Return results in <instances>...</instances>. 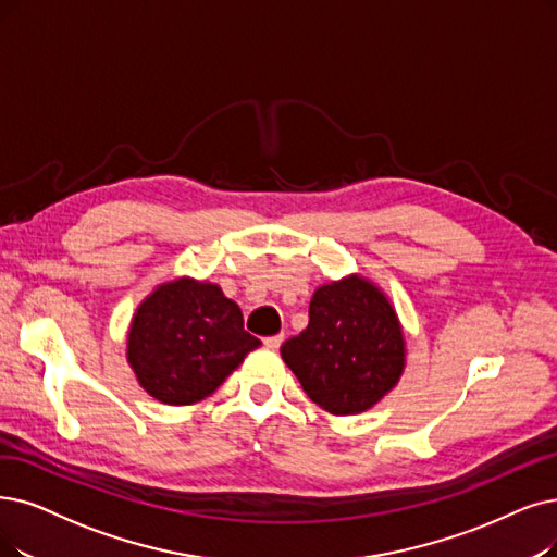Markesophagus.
<instances>
[{"mask_svg":"<svg viewBox=\"0 0 557 557\" xmlns=\"http://www.w3.org/2000/svg\"><path fill=\"white\" fill-rule=\"evenodd\" d=\"M262 343H264V347L278 349V347H281V343H283V333H278V336H267Z\"/></svg>","mask_w":557,"mask_h":557,"instance_id":"34e87169","label":"esophagus"}]
</instances>
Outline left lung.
<instances>
[{
    "label": "left lung",
    "instance_id": "obj_1",
    "mask_svg": "<svg viewBox=\"0 0 557 557\" xmlns=\"http://www.w3.org/2000/svg\"><path fill=\"white\" fill-rule=\"evenodd\" d=\"M285 366L329 413L370 409L405 370V338L388 299L370 281L349 276L310 299L308 326L281 345Z\"/></svg>",
    "mask_w": 557,
    "mask_h": 557
}]
</instances>
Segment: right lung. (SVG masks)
I'll list each match as a JSON object with an SVG mask.
<instances>
[{"mask_svg":"<svg viewBox=\"0 0 557 557\" xmlns=\"http://www.w3.org/2000/svg\"><path fill=\"white\" fill-rule=\"evenodd\" d=\"M260 341L219 285L177 278L160 285L132 318L127 361L148 395L194 405L214 393Z\"/></svg>","mask_w":557,"mask_h":557,"instance_id":"right-lung-1","label":"right lung"}]
</instances>
